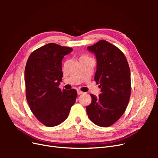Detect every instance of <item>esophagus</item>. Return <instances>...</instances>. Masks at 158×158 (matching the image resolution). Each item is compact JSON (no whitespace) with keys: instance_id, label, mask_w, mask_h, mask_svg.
<instances>
[{"instance_id":"34e87169","label":"esophagus","mask_w":158,"mask_h":158,"mask_svg":"<svg viewBox=\"0 0 158 158\" xmlns=\"http://www.w3.org/2000/svg\"><path fill=\"white\" fill-rule=\"evenodd\" d=\"M82 94H83V92H82V91H80V90H78V95Z\"/></svg>"}]
</instances>
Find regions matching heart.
Here are the masks:
<instances>
[{
	"label": "heart",
	"mask_w": 158,
	"mask_h": 158,
	"mask_svg": "<svg viewBox=\"0 0 158 158\" xmlns=\"http://www.w3.org/2000/svg\"><path fill=\"white\" fill-rule=\"evenodd\" d=\"M91 59V58L86 55H82L80 57V60H84V59Z\"/></svg>",
	"instance_id": "heart-1"
}]
</instances>
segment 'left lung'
<instances>
[{"instance_id":"obj_1","label":"left lung","mask_w":158,"mask_h":158,"mask_svg":"<svg viewBox=\"0 0 158 158\" xmlns=\"http://www.w3.org/2000/svg\"><path fill=\"white\" fill-rule=\"evenodd\" d=\"M97 59L94 80L99 84V97L91 94L92 102L86 107L88 117L95 125L109 127L125 113L131 94V70L125 54L106 40L88 47Z\"/></svg>"}]
</instances>
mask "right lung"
I'll use <instances>...</instances> for the list:
<instances>
[{
  "instance_id": "right-lung-1",
  "label": "right lung",
  "mask_w": 158,
  "mask_h": 158,
  "mask_svg": "<svg viewBox=\"0 0 158 158\" xmlns=\"http://www.w3.org/2000/svg\"><path fill=\"white\" fill-rule=\"evenodd\" d=\"M73 51L50 43L33 51L26 64L24 80L28 105L43 125L52 127L64 121L76 102L75 89L61 90L62 60Z\"/></svg>"
}]
</instances>
